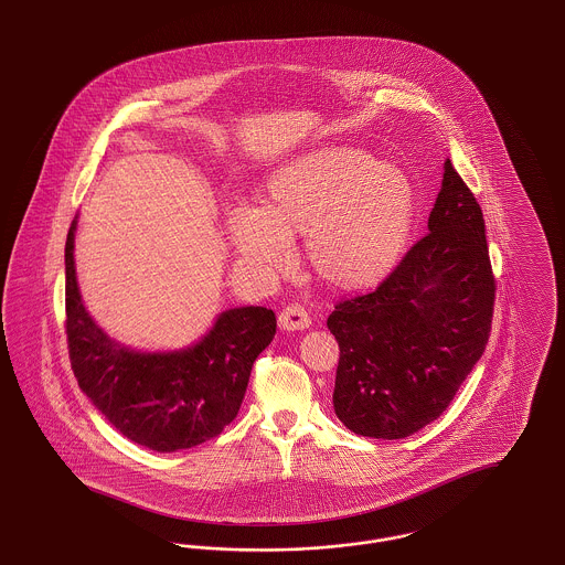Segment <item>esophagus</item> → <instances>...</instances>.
Instances as JSON below:
<instances>
[{"label":"esophagus","mask_w":565,"mask_h":565,"mask_svg":"<svg viewBox=\"0 0 565 565\" xmlns=\"http://www.w3.org/2000/svg\"><path fill=\"white\" fill-rule=\"evenodd\" d=\"M311 326L309 313L300 305H290L279 313V328L295 332V330H307Z\"/></svg>","instance_id":"1"}]
</instances>
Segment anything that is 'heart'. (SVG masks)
<instances>
[{
  "label": "heart",
  "mask_w": 565,
  "mask_h": 565,
  "mask_svg": "<svg viewBox=\"0 0 565 565\" xmlns=\"http://www.w3.org/2000/svg\"><path fill=\"white\" fill-rule=\"evenodd\" d=\"M415 212V189L403 169L360 150L326 148L273 171L267 207L237 205L226 224L254 269H286L292 233H307L316 270L337 286L362 288L398 265Z\"/></svg>",
  "instance_id": "obj_1"
}]
</instances>
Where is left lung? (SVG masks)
Returning a JSON list of instances; mask_svg holds the SVG:
<instances>
[{
	"label": "left lung",
	"mask_w": 565,
	"mask_h": 565,
	"mask_svg": "<svg viewBox=\"0 0 565 565\" xmlns=\"http://www.w3.org/2000/svg\"><path fill=\"white\" fill-rule=\"evenodd\" d=\"M428 231L375 292L339 302L326 322L341 350L334 413L360 436L426 428L483 355L495 281L483 212L449 159Z\"/></svg>",
	"instance_id": "8db88e82"
}]
</instances>
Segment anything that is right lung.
Returning a JSON list of instances; mask_svg holds the SVG:
<instances>
[{"mask_svg": "<svg viewBox=\"0 0 565 565\" xmlns=\"http://www.w3.org/2000/svg\"><path fill=\"white\" fill-rule=\"evenodd\" d=\"M74 217L65 243L67 345L82 392L109 424L141 447L173 454L224 430L239 413L258 353L277 320L267 307H233L189 348L141 351L93 320L76 277Z\"/></svg>", "mask_w": 565, "mask_h": 565, "instance_id": "obj_1", "label": "right lung"}]
</instances>
